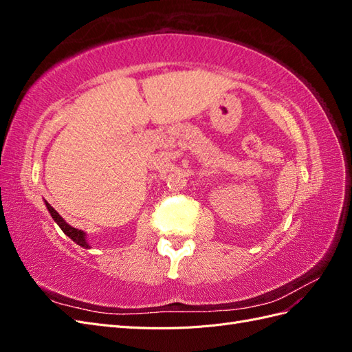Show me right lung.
<instances>
[{
  "instance_id": "right-lung-1",
  "label": "right lung",
  "mask_w": 352,
  "mask_h": 352,
  "mask_svg": "<svg viewBox=\"0 0 352 352\" xmlns=\"http://www.w3.org/2000/svg\"><path fill=\"white\" fill-rule=\"evenodd\" d=\"M45 206H47V208H48V211H50V214H51V217L54 219V221L57 223V225L60 226V229L66 233V235L73 241V242H76L79 247H82V248H85V250H89L91 248V245L88 243V241H87V233H85L83 230H80V229H76V228H73V226H70L69 223L63 219L58 212L52 208L48 202L45 201Z\"/></svg>"
}]
</instances>
